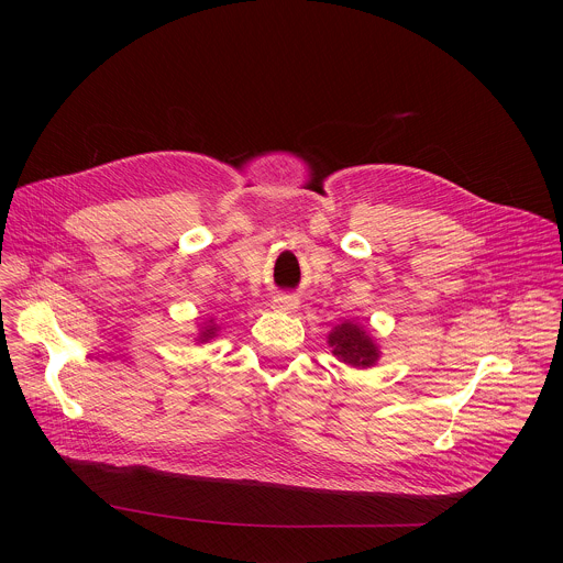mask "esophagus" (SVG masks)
Returning <instances> with one entry per match:
<instances>
[{
    "label": "esophagus",
    "mask_w": 563,
    "mask_h": 563,
    "mask_svg": "<svg viewBox=\"0 0 563 563\" xmlns=\"http://www.w3.org/2000/svg\"><path fill=\"white\" fill-rule=\"evenodd\" d=\"M272 307H274L276 311L294 313V311L298 309V298H294V296H276V298L272 300Z\"/></svg>",
    "instance_id": "obj_1"
}]
</instances>
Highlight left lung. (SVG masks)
<instances>
[{"label":"left lung","instance_id":"obj_1","mask_svg":"<svg viewBox=\"0 0 563 563\" xmlns=\"http://www.w3.org/2000/svg\"><path fill=\"white\" fill-rule=\"evenodd\" d=\"M328 345L341 363L356 369L374 367L380 358V347L376 345L374 336L367 332V328L354 323V320H345V323L336 325L328 334Z\"/></svg>","mask_w":563,"mask_h":563}]
</instances>
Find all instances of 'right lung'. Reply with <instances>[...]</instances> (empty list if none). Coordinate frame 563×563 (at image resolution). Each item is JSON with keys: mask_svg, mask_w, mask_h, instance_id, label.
<instances>
[{"mask_svg": "<svg viewBox=\"0 0 563 563\" xmlns=\"http://www.w3.org/2000/svg\"><path fill=\"white\" fill-rule=\"evenodd\" d=\"M220 325L216 323V318H209V320H205V323H200L198 325V334H196V343L198 345H205V343H209V341H213L218 334H220Z\"/></svg>", "mask_w": 563, "mask_h": 563, "instance_id": "add662e5", "label": "right lung"}]
</instances>
